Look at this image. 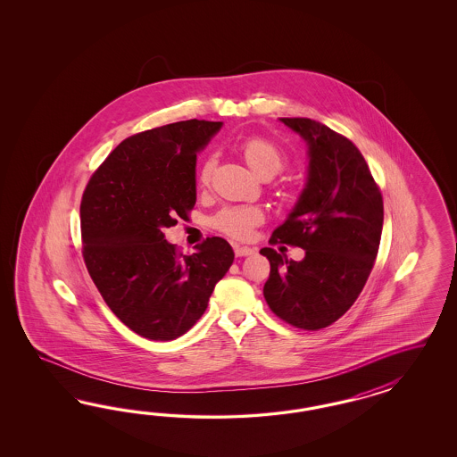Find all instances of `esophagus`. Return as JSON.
I'll use <instances>...</instances> for the list:
<instances>
[{
    "mask_svg": "<svg viewBox=\"0 0 457 457\" xmlns=\"http://www.w3.org/2000/svg\"><path fill=\"white\" fill-rule=\"evenodd\" d=\"M254 253V248H249V246H239L235 245V254L236 256H249Z\"/></svg>",
    "mask_w": 457,
    "mask_h": 457,
    "instance_id": "1",
    "label": "esophagus"
}]
</instances>
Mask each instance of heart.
<instances>
[{
  "instance_id": "b5f03b06",
  "label": "heart",
  "mask_w": 457,
  "mask_h": 457,
  "mask_svg": "<svg viewBox=\"0 0 457 457\" xmlns=\"http://www.w3.org/2000/svg\"><path fill=\"white\" fill-rule=\"evenodd\" d=\"M239 153L248 166L263 178H271L287 166V155L273 142L258 136L243 138L239 142ZM214 157L203 159L197 169V182L201 186L209 184L214 172ZM264 221L263 209L256 206H226L211 218V226L222 235L235 239H246L253 233L254 226Z\"/></svg>"
}]
</instances>
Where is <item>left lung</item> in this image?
<instances>
[{"instance_id":"8db88e82","label":"left lung","mask_w":457,"mask_h":457,"mask_svg":"<svg viewBox=\"0 0 457 457\" xmlns=\"http://www.w3.org/2000/svg\"><path fill=\"white\" fill-rule=\"evenodd\" d=\"M279 120L306 140L310 164L303 193L270 245L303 248L304 258L260 251L271 266L264 300L283 321L315 332L340 319L363 290L378 253L384 201L352 140L312 119Z\"/></svg>"}]
</instances>
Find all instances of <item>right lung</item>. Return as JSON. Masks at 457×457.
<instances>
[{
  "label": "right lung",
  "instance_id": "right-lung-1",
  "mask_svg": "<svg viewBox=\"0 0 457 457\" xmlns=\"http://www.w3.org/2000/svg\"><path fill=\"white\" fill-rule=\"evenodd\" d=\"M221 122L182 120L122 140L92 174L80 203L88 275L115 317L144 338L187 332L235 260L222 237L193 254L167 243L164 229L195 204V154Z\"/></svg>",
  "mask_w": 457,
  "mask_h": 457
}]
</instances>
